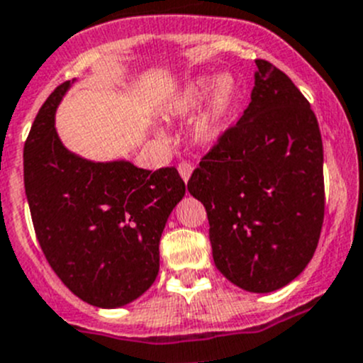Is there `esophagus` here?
I'll use <instances>...</instances> for the list:
<instances>
[{
    "label": "esophagus",
    "instance_id": "34e87169",
    "mask_svg": "<svg viewBox=\"0 0 363 363\" xmlns=\"http://www.w3.org/2000/svg\"><path fill=\"white\" fill-rule=\"evenodd\" d=\"M178 172H179V176L184 178V182H189V178H191V174H192V165L189 164V162H179Z\"/></svg>",
    "mask_w": 363,
    "mask_h": 363
}]
</instances>
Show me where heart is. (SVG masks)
<instances>
[{"instance_id":"1","label":"heart","mask_w":363,"mask_h":363,"mask_svg":"<svg viewBox=\"0 0 363 363\" xmlns=\"http://www.w3.org/2000/svg\"><path fill=\"white\" fill-rule=\"evenodd\" d=\"M213 87H216V91H213L212 99H210L208 108L196 121L194 130H192V137H194L196 144L203 147L216 144L220 133L224 132V128H226V121L233 106H235L237 99V89L233 80L230 76H224L220 80L203 76V78H198V80L185 85L184 91L176 96L171 105L172 116L179 117V119H187L205 103V99L208 98L210 91Z\"/></svg>"}]
</instances>
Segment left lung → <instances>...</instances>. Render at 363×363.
<instances>
[{"label":"left lung","mask_w":363,"mask_h":363,"mask_svg":"<svg viewBox=\"0 0 363 363\" xmlns=\"http://www.w3.org/2000/svg\"><path fill=\"white\" fill-rule=\"evenodd\" d=\"M251 103L194 169L216 267L250 292L285 287L312 260L324 220L323 139L283 71L255 60Z\"/></svg>","instance_id":"1"}]
</instances>
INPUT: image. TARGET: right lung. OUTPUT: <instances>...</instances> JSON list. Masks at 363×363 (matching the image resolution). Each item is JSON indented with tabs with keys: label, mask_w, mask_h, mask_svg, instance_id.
<instances>
[{
	"label": "right lung",
	"mask_w": 363,
	"mask_h": 363,
	"mask_svg": "<svg viewBox=\"0 0 363 363\" xmlns=\"http://www.w3.org/2000/svg\"><path fill=\"white\" fill-rule=\"evenodd\" d=\"M71 82L44 101L24 143V192L37 240L55 274L82 301L116 308L157 279L162 231L184 198L174 167L94 164L62 146L55 110Z\"/></svg>",
	"instance_id": "1"
}]
</instances>
